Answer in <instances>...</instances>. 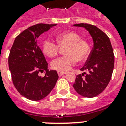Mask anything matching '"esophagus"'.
<instances>
[{
    "label": "esophagus",
    "mask_w": 126,
    "mask_h": 126,
    "mask_svg": "<svg viewBox=\"0 0 126 126\" xmlns=\"http://www.w3.org/2000/svg\"><path fill=\"white\" fill-rule=\"evenodd\" d=\"M57 74L59 75V77H61L62 75H65L66 73H64V72H61V71H57Z\"/></svg>",
    "instance_id": "34e87169"
}]
</instances>
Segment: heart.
<instances>
[{
	"mask_svg": "<svg viewBox=\"0 0 126 126\" xmlns=\"http://www.w3.org/2000/svg\"><path fill=\"white\" fill-rule=\"evenodd\" d=\"M57 44L49 39H46L42 44V51L49 57H56L59 47L65 48L66 56L59 57L51 63L52 69L61 72H67L76 64L77 61L84 62L89 57L90 46L86 40L82 39L80 35L75 31H65L57 35Z\"/></svg>",
	"mask_w": 126,
	"mask_h": 126,
	"instance_id": "heart-1",
	"label": "heart"
}]
</instances>
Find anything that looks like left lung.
<instances>
[{"instance_id":"left-lung-1","label":"left lung","mask_w":126,"mask_h":126,"mask_svg":"<svg viewBox=\"0 0 126 126\" xmlns=\"http://www.w3.org/2000/svg\"><path fill=\"white\" fill-rule=\"evenodd\" d=\"M75 27H84L92 36L94 47L85 65L80 70L88 71L77 75L73 87L79 94L92 98L100 94L108 86L111 79L114 55L108 36L95 25L80 23Z\"/></svg>"}]
</instances>
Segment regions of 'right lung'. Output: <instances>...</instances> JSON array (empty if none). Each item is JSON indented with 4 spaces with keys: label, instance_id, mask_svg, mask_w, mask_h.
<instances>
[{
    "label": "right lung",
    "instance_id": "add662e5",
    "mask_svg": "<svg viewBox=\"0 0 126 126\" xmlns=\"http://www.w3.org/2000/svg\"><path fill=\"white\" fill-rule=\"evenodd\" d=\"M56 24L39 23L21 32L11 47L8 57L9 69L13 84L19 94L32 101L46 97L54 88L59 78L57 71L47 69V63L37 38ZM46 71L45 76L38 73Z\"/></svg>",
    "mask_w": 126,
    "mask_h": 126
}]
</instances>
